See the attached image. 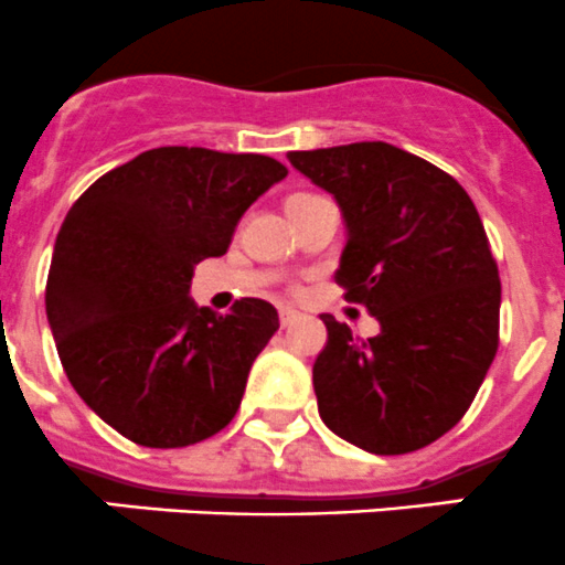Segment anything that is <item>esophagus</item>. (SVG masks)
<instances>
[{
    "mask_svg": "<svg viewBox=\"0 0 565 565\" xmlns=\"http://www.w3.org/2000/svg\"><path fill=\"white\" fill-rule=\"evenodd\" d=\"M296 321H299V312L290 310V307H282V310H280V323H282V327H290V323H296Z\"/></svg>",
    "mask_w": 565,
    "mask_h": 565,
    "instance_id": "1",
    "label": "esophagus"
}]
</instances>
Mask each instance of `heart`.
<instances>
[{
	"label": "heart",
	"mask_w": 565,
	"mask_h": 565,
	"mask_svg": "<svg viewBox=\"0 0 565 565\" xmlns=\"http://www.w3.org/2000/svg\"><path fill=\"white\" fill-rule=\"evenodd\" d=\"M296 198H305V194H296ZM296 198H290V200H296Z\"/></svg>",
	"instance_id": "b5f03b06"
}]
</instances>
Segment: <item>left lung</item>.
Segmentation results:
<instances>
[{"mask_svg": "<svg viewBox=\"0 0 565 565\" xmlns=\"http://www.w3.org/2000/svg\"><path fill=\"white\" fill-rule=\"evenodd\" d=\"M345 222L334 280L379 334L351 338L323 312L312 365L329 431L376 456L420 450L470 409L497 354L500 275L470 194L431 161L387 142L290 150Z\"/></svg>", "mask_w": 565, "mask_h": 565, "instance_id": "obj_1", "label": "left lung"}]
</instances>
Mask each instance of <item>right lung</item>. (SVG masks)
<instances>
[{"label": "right lung", "mask_w": 565, "mask_h": 565, "mask_svg": "<svg viewBox=\"0 0 565 565\" xmlns=\"http://www.w3.org/2000/svg\"><path fill=\"white\" fill-rule=\"evenodd\" d=\"M288 175L260 153L153 148L82 194L54 244L46 316L68 382L115 431L186 448L227 426L280 327L264 299L227 316L189 296L244 211Z\"/></svg>", "instance_id": "right-lung-1"}]
</instances>
